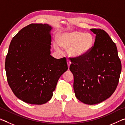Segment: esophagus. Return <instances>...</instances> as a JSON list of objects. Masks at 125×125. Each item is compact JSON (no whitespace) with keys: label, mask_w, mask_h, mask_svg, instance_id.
Listing matches in <instances>:
<instances>
[{"label":"esophagus","mask_w":125,"mask_h":125,"mask_svg":"<svg viewBox=\"0 0 125 125\" xmlns=\"http://www.w3.org/2000/svg\"><path fill=\"white\" fill-rule=\"evenodd\" d=\"M67 64H68V68H69V66H70V65L71 64V62L69 60H67Z\"/></svg>","instance_id":"34e87169"}]
</instances>
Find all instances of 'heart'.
Wrapping results in <instances>:
<instances>
[{
  "label": "heart",
  "instance_id": "obj_1",
  "mask_svg": "<svg viewBox=\"0 0 125 125\" xmlns=\"http://www.w3.org/2000/svg\"><path fill=\"white\" fill-rule=\"evenodd\" d=\"M94 45V38L90 33L80 31H73L62 33L54 42L57 50H60V46L68 48V53L73 57H81L86 54Z\"/></svg>",
  "mask_w": 125,
  "mask_h": 125
}]
</instances>
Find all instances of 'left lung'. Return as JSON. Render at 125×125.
Masks as SVG:
<instances>
[{
  "label": "left lung",
  "mask_w": 125,
  "mask_h": 125,
  "mask_svg": "<svg viewBox=\"0 0 125 125\" xmlns=\"http://www.w3.org/2000/svg\"><path fill=\"white\" fill-rule=\"evenodd\" d=\"M96 35L94 45L86 54L71 58L69 69L74 76L75 96L88 105L110 98L119 82L121 62L115 43L104 30L92 29Z\"/></svg>",
  "instance_id": "8db88e82"
}]
</instances>
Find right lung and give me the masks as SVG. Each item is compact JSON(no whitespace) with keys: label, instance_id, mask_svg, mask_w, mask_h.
Returning <instances> with one entry per match:
<instances>
[{"label":"right lung","instance_id":"right-lung-1","mask_svg":"<svg viewBox=\"0 0 125 125\" xmlns=\"http://www.w3.org/2000/svg\"><path fill=\"white\" fill-rule=\"evenodd\" d=\"M52 27L31 24L12 38L5 59L8 83L17 98L35 105L51 99L59 78L68 69L65 57L51 56Z\"/></svg>","mask_w":125,"mask_h":125}]
</instances>
